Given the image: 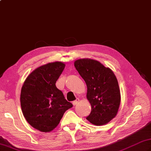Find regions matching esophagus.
Returning a JSON list of instances; mask_svg holds the SVG:
<instances>
[{"mask_svg": "<svg viewBox=\"0 0 151 151\" xmlns=\"http://www.w3.org/2000/svg\"><path fill=\"white\" fill-rule=\"evenodd\" d=\"M78 101H79V99H76V101H74L73 102V104L74 106L76 105V104H77L78 103Z\"/></svg>", "mask_w": 151, "mask_h": 151, "instance_id": "obj_1", "label": "esophagus"}]
</instances>
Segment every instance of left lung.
I'll use <instances>...</instances> for the list:
<instances>
[{
	"label": "left lung",
	"mask_w": 151,
	"mask_h": 151,
	"mask_svg": "<svg viewBox=\"0 0 151 151\" xmlns=\"http://www.w3.org/2000/svg\"><path fill=\"white\" fill-rule=\"evenodd\" d=\"M75 67L87 86V99L91 106L86 119L95 125L108 123L117 114L121 102L120 89L114 72L97 60L80 59Z\"/></svg>",
	"instance_id": "left-lung-1"
}]
</instances>
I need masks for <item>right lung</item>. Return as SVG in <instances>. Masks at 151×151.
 I'll return each mask as SVG.
<instances>
[{"label":"right lung","instance_id":"1","mask_svg":"<svg viewBox=\"0 0 151 151\" xmlns=\"http://www.w3.org/2000/svg\"><path fill=\"white\" fill-rule=\"evenodd\" d=\"M64 68L65 64L60 62L40 66L27 76L22 85V114L28 123L41 132L55 129L65 111L73 107L56 86Z\"/></svg>","mask_w":151,"mask_h":151}]
</instances>
